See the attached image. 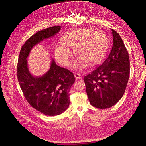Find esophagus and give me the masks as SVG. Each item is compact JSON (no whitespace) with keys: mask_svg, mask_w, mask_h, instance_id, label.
Here are the masks:
<instances>
[{"mask_svg":"<svg viewBox=\"0 0 146 146\" xmlns=\"http://www.w3.org/2000/svg\"><path fill=\"white\" fill-rule=\"evenodd\" d=\"M74 76L75 78V79L76 80H78L79 79H80V75L79 74H77V73H75L74 74Z\"/></svg>","mask_w":146,"mask_h":146,"instance_id":"esophagus-1","label":"esophagus"}]
</instances>
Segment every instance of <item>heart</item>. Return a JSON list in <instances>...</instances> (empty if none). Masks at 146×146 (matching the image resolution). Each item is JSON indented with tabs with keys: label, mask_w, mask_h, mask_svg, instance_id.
I'll return each instance as SVG.
<instances>
[{
	"label": "heart",
	"mask_w": 146,
	"mask_h": 146,
	"mask_svg": "<svg viewBox=\"0 0 146 146\" xmlns=\"http://www.w3.org/2000/svg\"><path fill=\"white\" fill-rule=\"evenodd\" d=\"M63 44L56 46L54 56L56 61L63 66L69 64L71 52L74 48V54L79 58L72 63L74 69H79L83 62L87 64L99 61L103 56L108 47V39L102 33L90 29H75L69 30L62 38Z\"/></svg>",
	"instance_id": "obj_1"
}]
</instances>
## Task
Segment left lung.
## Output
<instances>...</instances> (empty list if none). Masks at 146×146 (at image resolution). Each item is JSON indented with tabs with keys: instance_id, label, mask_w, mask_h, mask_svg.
Returning <instances> with one entry per match:
<instances>
[{
	"instance_id": "obj_1",
	"label": "left lung",
	"mask_w": 146,
	"mask_h": 146,
	"mask_svg": "<svg viewBox=\"0 0 146 146\" xmlns=\"http://www.w3.org/2000/svg\"><path fill=\"white\" fill-rule=\"evenodd\" d=\"M112 50L102 65L84 77L91 104L104 109L115 105L123 96L129 76L128 51L119 34L113 29Z\"/></svg>"
}]
</instances>
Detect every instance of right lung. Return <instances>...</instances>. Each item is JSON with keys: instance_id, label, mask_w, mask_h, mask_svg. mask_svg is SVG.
<instances>
[{"instance_id": "add662e5", "label": "right lung", "mask_w": 146, "mask_h": 146, "mask_svg": "<svg viewBox=\"0 0 146 146\" xmlns=\"http://www.w3.org/2000/svg\"><path fill=\"white\" fill-rule=\"evenodd\" d=\"M61 26H53L38 31L22 46L18 62L19 83L29 104L48 116L61 114L69 107L70 88L75 79L69 70L56 64L52 59L49 70L40 76H34L28 68L27 58L33 48L43 40L54 36Z\"/></svg>"}]
</instances>
